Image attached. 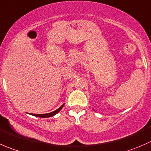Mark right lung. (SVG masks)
I'll return each mask as SVG.
<instances>
[{"label":"right lung","instance_id":"right-lung-1","mask_svg":"<svg viewBox=\"0 0 151 151\" xmlns=\"http://www.w3.org/2000/svg\"><path fill=\"white\" fill-rule=\"evenodd\" d=\"M64 105H65V104H62V106H61L60 107H59L58 109L55 110V111H52V112H50V113H47V114H31V113H28V114H31V115H33V116H35V117H43V118H47V117H53V116H54L55 114H56L57 113H59V111H61V109H62V108H63Z\"/></svg>","mask_w":151,"mask_h":151}]
</instances>
